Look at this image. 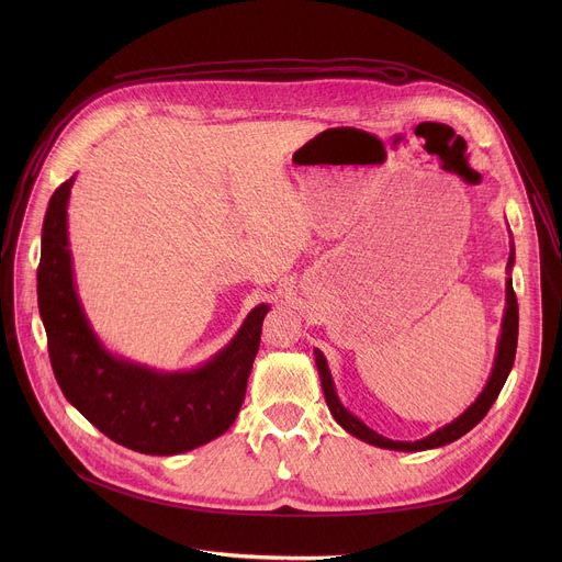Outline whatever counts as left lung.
<instances>
[{
    "label": "left lung",
    "mask_w": 562,
    "mask_h": 562,
    "mask_svg": "<svg viewBox=\"0 0 562 562\" xmlns=\"http://www.w3.org/2000/svg\"><path fill=\"white\" fill-rule=\"evenodd\" d=\"M514 267V245H512V256H509V265L507 269ZM516 345H518V300L514 293V284L512 278L507 280V306H505V317H503V331H501V340H498V353H496V362L492 369V375L480 393L475 397V403L460 414L453 423L445 425L442 429L429 434L423 440L416 442H400V440H389L380 434H375L373 429H369L362 420H358L353 414H349L342 403L338 400L334 380H331V371L327 367V358L323 356V351L315 349V364H317V373L319 380H323V391H325V400L329 405L331 416L336 418V423L347 429L351 436L373 445V447H382V449H393V451H425V449H436V447H445L453 440H458L460 436H464L467 431H471L480 420L487 416V412L492 409V405L496 403V397L514 367V358H516Z\"/></svg>",
    "instance_id": "obj_1"
}]
</instances>
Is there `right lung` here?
<instances>
[{
  "instance_id": "obj_1",
  "label": "right lung",
  "mask_w": 562,
  "mask_h": 562,
  "mask_svg": "<svg viewBox=\"0 0 562 562\" xmlns=\"http://www.w3.org/2000/svg\"><path fill=\"white\" fill-rule=\"evenodd\" d=\"M72 180L48 202L37 269L40 315L61 393L104 436L139 453L176 456L211 442L245 403L269 306L258 304L220 353L184 373H162L109 353L75 291L66 233Z\"/></svg>"
}]
</instances>
